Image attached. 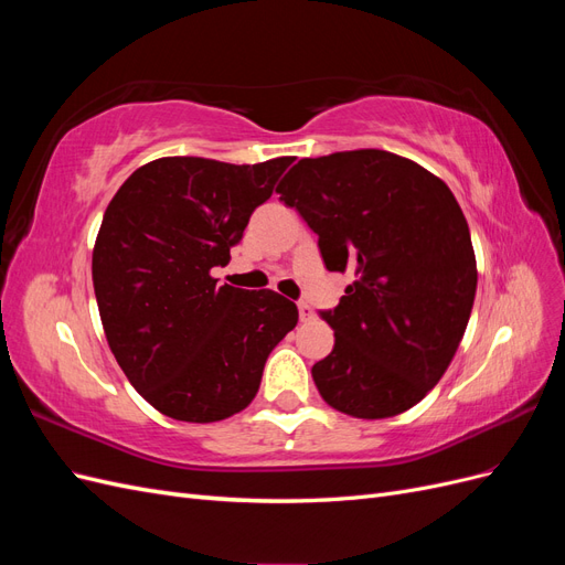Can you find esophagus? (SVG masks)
Segmentation results:
<instances>
[{"label":"esophagus","mask_w":565,"mask_h":565,"mask_svg":"<svg viewBox=\"0 0 565 565\" xmlns=\"http://www.w3.org/2000/svg\"><path fill=\"white\" fill-rule=\"evenodd\" d=\"M313 309L306 301H299V318H301V322H309V320H313Z\"/></svg>","instance_id":"obj_1"}]
</instances>
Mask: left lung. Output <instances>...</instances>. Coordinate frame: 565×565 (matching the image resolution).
<instances>
[{
  "label": "left lung",
  "mask_w": 565,
  "mask_h": 565,
  "mask_svg": "<svg viewBox=\"0 0 565 565\" xmlns=\"http://www.w3.org/2000/svg\"><path fill=\"white\" fill-rule=\"evenodd\" d=\"M280 200L318 233L328 270H353L334 349L311 374L322 401L358 419L417 405L446 374L476 297V256L450 188L377 148L303 158Z\"/></svg>",
  "instance_id": "obj_1"
}]
</instances>
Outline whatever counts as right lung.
Segmentation results:
<instances>
[{
    "label": "right lung",
    "mask_w": 565,
    "mask_h": 565,
    "mask_svg": "<svg viewBox=\"0 0 565 565\" xmlns=\"http://www.w3.org/2000/svg\"><path fill=\"white\" fill-rule=\"evenodd\" d=\"M292 158L228 164L152 160L122 183L98 228L92 276L100 322L131 386L179 422L245 409L297 306L273 289L216 285Z\"/></svg>",
    "instance_id": "right-lung-1"
}]
</instances>
